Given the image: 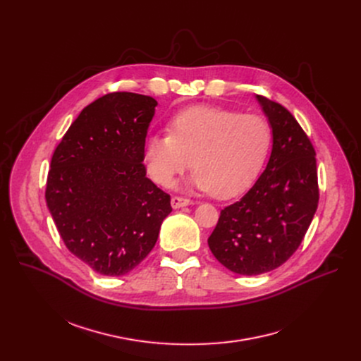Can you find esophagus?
Masks as SVG:
<instances>
[{
  "mask_svg": "<svg viewBox=\"0 0 361 361\" xmlns=\"http://www.w3.org/2000/svg\"><path fill=\"white\" fill-rule=\"evenodd\" d=\"M192 201L190 198H184V197H178V195H174L171 198V205L173 209H181V207H185V205H190Z\"/></svg>",
  "mask_w": 361,
  "mask_h": 361,
  "instance_id": "esophagus-1",
  "label": "esophagus"
}]
</instances>
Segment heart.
Wrapping results in <instances>:
<instances>
[{
    "label": "heart",
    "instance_id": "1",
    "mask_svg": "<svg viewBox=\"0 0 361 361\" xmlns=\"http://www.w3.org/2000/svg\"><path fill=\"white\" fill-rule=\"evenodd\" d=\"M271 140V126L260 114L192 107L171 118L169 134L147 138L144 161L149 177L163 187H173L191 163L194 188L227 198L260 171Z\"/></svg>",
    "mask_w": 361,
    "mask_h": 361
}]
</instances>
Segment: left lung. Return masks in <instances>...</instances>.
<instances>
[{"instance_id": "left-lung-1", "label": "left lung", "mask_w": 361, "mask_h": 361, "mask_svg": "<svg viewBox=\"0 0 361 361\" xmlns=\"http://www.w3.org/2000/svg\"><path fill=\"white\" fill-rule=\"evenodd\" d=\"M273 130L266 170L220 213L209 237L216 259L230 271L257 276L286 263L301 244L319 204L316 151L291 113L255 97Z\"/></svg>"}]
</instances>
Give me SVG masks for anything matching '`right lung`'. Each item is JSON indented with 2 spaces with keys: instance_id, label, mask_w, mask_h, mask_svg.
Listing matches in <instances>:
<instances>
[{
  "instance_id": "obj_1",
  "label": "right lung",
  "mask_w": 361,
  "mask_h": 361,
  "mask_svg": "<svg viewBox=\"0 0 361 361\" xmlns=\"http://www.w3.org/2000/svg\"><path fill=\"white\" fill-rule=\"evenodd\" d=\"M157 101L110 92L57 145L45 200L66 247L102 276H124L156 245L170 195L147 178L144 145Z\"/></svg>"
}]
</instances>
